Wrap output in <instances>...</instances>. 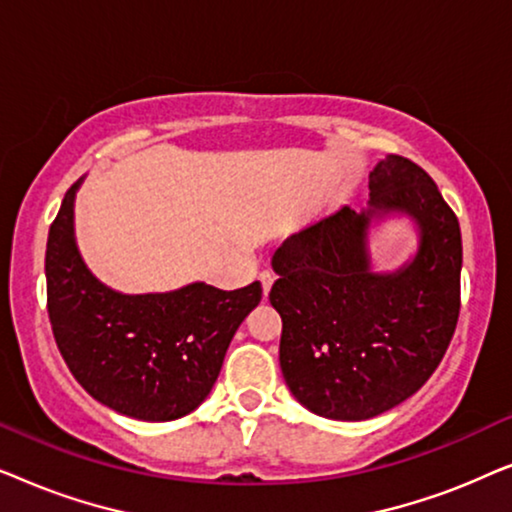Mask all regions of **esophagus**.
<instances>
[{
    "mask_svg": "<svg viewBox=\"0 0 512 512\" xmlns=\"http://www.w3.org/2000/svg\"><path fill=\"white\" fill-rule=\"evenodd\" d=\"M275 272H272V270H263L261 272V284H263V293H265V296H268V293H270V289H272V284H275Z\"/></svg>",
    "mask_w": 512,
    "mask_h": 512,
    "instance_id": "esophagus-1",
    "label": "esophagus"
}]
</instances>
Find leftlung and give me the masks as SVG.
Here are the masks:
<instances>
[{"mask_svg": "<svg viewBox=\"0 0 512 512\" xmlns=\"http://www.w3.org/2000/svg\"><path fill=\"white\" fill-rule=\"evenodd\" d=\"M368 188L361 214L342 207L272 256L284 380L307 410L340 422L377 417L415 394L443 361L461 305V230L433 179L387 156ZM387 213L416 221L420 247L396 273H373L367 228Z\"/></svg>", "mask_w": 512, "mask_h": 512, "instance_id": "obj_1", "label": "left lung"}]
</instances>
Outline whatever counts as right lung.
Instances as JSON below:
<instances>
[{
	"label": "right lung",
	"mask_w": 512,
	"mask_h": 512,
	"mask_svg": "<svg viewBox=\"0 0 512 512\" xmlns=\"http://www.w3.org/2000/svg\"><path fill=\"white\" fill-rule=\"evenodd\" d=\"M79 179L65 193L46 244V296L55 342L95 401L142 422L193 412L212 391L261 282L221 291L193 282L167 293L125 296L86 268L74 237Z\"/></svg>",
	"instance_id": "1"
}]
</instances>
